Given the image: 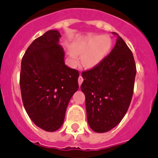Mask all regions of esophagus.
<instances>
[{"label":"esophagus","instance_id":"1","mask_svg":"<svg viewBox=\"0 0 158 158\" xmlns=\"http://www.w3.org/2000/svg\"><path fill=\"white\" fill-rule=\"evenodd\" d=\"M83 81H84L83 77H81V75H80V76H79V77H78V84H79V85H81V83L83 82Z\"/></svg>","mask_w":158,"mask_h":158}]
</instances>
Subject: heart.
I'll use <instances>...</instances> for the list:
<instances>
[{
	"mask_svg": "<svg viewBox=\"0 0 158 158\" xmlns=\"http://www.w3.org/2000/svg\"><path fill=\"white\" fill-rule=\"evenodd\" d=\"M111 47V40L107 35H89L73 45L69 55L76 62L77 54L82 55V63L87 67L98 65L106 57Z\"/></svg>",
	"mask_w": 158,
	"mask_h": 158,
	"instance_id": "b5f03b06",
	"label": "heart"
}]
</instances>
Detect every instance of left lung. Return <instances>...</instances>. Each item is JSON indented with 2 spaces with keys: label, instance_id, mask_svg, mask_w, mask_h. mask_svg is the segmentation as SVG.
Instances as JSON below:
<instances>
[{
  "label": "left lung",
  "instance_id": "1",
  "mask_svg": "<svg viewBox=\"0 0 158 158\" xmlns=\"http://www.w3.org/2000/svg\"><path fill=\"white\" fill-rule=\"evenodd\" d=\"M114 34L117 40L111 53L81 73L87 120L97 133L109 131L121 122L133 96L136 75L133 54L122 38Z\"/></svg>",
  "mask_w": 158,
  "mask_h": 158
}]
</instances>
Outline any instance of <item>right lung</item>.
Listing matches in <instances>:
<instances>
[{
    "label": "right lung",
    "instance_id": "right-lung-1",
    "mask_svg": "<svg viewBox=\"0 0 158 158\" xmlns=\"http://www.w3.org/2000/svg\"><path fill=\"white\" fill-rule=\"evenodd\" d=\"M60 38L58 30L47 31L32 42L21 62L24 108L32 122L48 132L62 126L67 106L79 87V73L65 65Z\"/></svg>",
    "mask_w": 158,
    "mask_h": 158
}]
</instances>
